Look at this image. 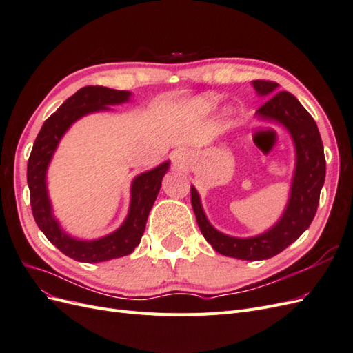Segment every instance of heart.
Listing matches in <instances>:
<instances>
[{"label":"heart","instance_id":"1","mask_svg":"<svg viewBox=\"0 0 353 353\" xmlns=\"http://www.w3.org/2000/svg\"><path fill=\"white\" fill-rule=\"evenodd\" d=\"M208 99H209V100H213V97H210V95H209V97H208Z\"/></svg>","mask_w":353,"mask_h":353}]
</instances>
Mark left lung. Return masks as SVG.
<instances>
[{"label":"left lung","instance_id":"obj_1","mask_svg":"<svg viewBox=\"0 0 353 353\" xmlns=\"http://www.w3.org/2000/svg\"><path fill=\"white\" fill-rule=\"evenodd\" d=\"M252 83L259 95H271L256 110V116L285 126L296 148V168L290 199L283 216L271 230L259 236L237 239L222 234L210 225L194 187H191V206L203 237L218 253L243 261H262L283 252L311 225L325 179V157L321 135L314 117L294 95L287 91L276 92L279 83L272 81L258 79Z\"/></svg>","mask_w":353,"mask_h":353}]
</instances>
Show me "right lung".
<instances>
[{
    "instance_id": "1",
    "label": "right lung",
    "mask_w": 353,
    "mask_h": 353,
    "mask_svg": "<svg viewBox=\"0 0 353 353\" xmlns=\"http://www.w3.org/2000/svg\"><path fill=\"white\" fill-rule=\"evenodd\" d=\"M130 91H117L105 87H83L74 92L52 113L42 125L28 160V185L30 191L32 213L44 236L65 253L78 262L97 263L121 258L134 252L145 230V222L154 200L159 194L162 178L169 169V162L147 170L132 181L131 205L122 225L109 236L83 241L77 240L60 228L59 221L52 216L51 203L47 193V168L54 154L61 137L79 117L101 110H109L110 104H121L130 100Z\"/></svg>"
}]
</instances>
